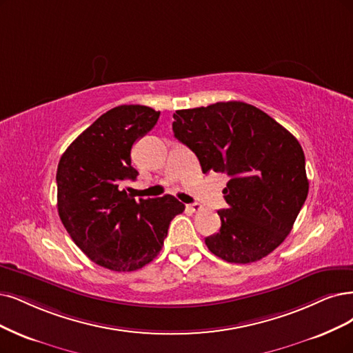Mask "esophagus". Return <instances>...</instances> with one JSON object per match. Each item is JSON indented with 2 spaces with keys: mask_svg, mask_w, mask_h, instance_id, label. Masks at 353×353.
Listing matches in <instances>:
<instances>
[{
  "mask_svg": "<svg viewBox=\"0 0 353 353\" xmlns=\"http://www.w3.org/2000/svg\"><path fill=\"white\" fill-rule=\"evenodd\" d=\"M186 208H188V211H190V212H199L202 210V205H199V203H189V205H186Z\"/></svg>",
  "mask_w": 353,
  "mask_h": 353,
  "instance_id": "34e87169",
  "label": "esophagus"
}]
</instances>
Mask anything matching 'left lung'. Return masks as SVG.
I'll return each mask as SVG.
<instances>
[{"mask_svg":"<svg viewBox=\"0 0 353 353\" xmlns=\"http://www.w3.org/2000/svg\"><path fill=\"white\" fill-rule=\"evenodd\" d=\"M174 137L189 147L202 172L230 177L219 210L221 228L205 239L228 263H252L286 239L308 194L305 157L296 138L243 101L176 110Z\"/></svg>","mask_w":353,"mask_h":353,"instance_id":"8db88e82","label":"left lung"}]
</instances>
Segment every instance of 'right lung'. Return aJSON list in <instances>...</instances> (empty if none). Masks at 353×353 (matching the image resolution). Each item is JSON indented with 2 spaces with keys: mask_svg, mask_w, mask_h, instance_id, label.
<instances>
[{
  "mask_svg": "<svg viewBox=\"0 0 353 353\" xmlns=\"http://www.w3.org/2000/svg\"><path fill=\"white\" fill-rule=\"evenodd\" d=\"M160 112L139 104L110 109L61 157L58 212L65 230L91 262L134 272L159 256L172 219L185 205L172 194L138 202L122 189L135 180L134 143L154 128Z\"/></svg>",
  "mask_w": 353,
  "mask_h": 353,
  "instance_id": "right-lung-1",
  "label": "right lung"
}]
</instances>
